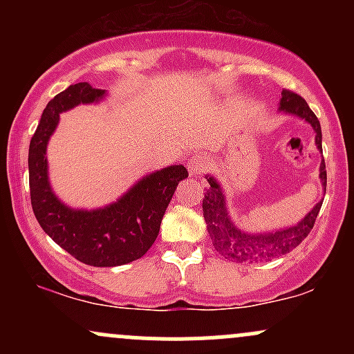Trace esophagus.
Segmentation results:
<instances>
[{"instance_id": "34e87169", "label": "esophagus", "mask_w": 354, "mask_h": 354, "mask_svg": "<svg viewBox=\"0 0 354 354\" xmlns=\"http://www.w3.org/2000/svg\"><path fill=\"white\" fill-rule=\"evenodd\" d=\"M209 158L206 156H194L193 160L188 161V171L191 176H200L209 168Z\"/></svg>"}]
</instances>
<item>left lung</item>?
Returning <instances> with one entry per match:
<instances>
[{"label": "left lung", "mask_w": 354, "mask_h": 354, "mask_svg": "<svg viewBox=\"0 0 354 354\" xmlns=\"http://www.w3.org/2000/svg\"><path fill=\"white\" fill-rule=\"evenodd\" d=\"M278 111L283 115L299 118L304 123L310 124L315 131L316 148L323 154L321 124L301 96L284 89L281 93V100H279ZM205 178L209 183V188L205 189V198H203V216H205L206 228H208L214 250L234 263L271 261L278 256L293 251L310 234L321 205H323V201L316 203L295 225L268 231H246L241 226H238L234 219L231 218L228 201H226V191L223 189L221 183L209 173ZM319 181L323 186V193H326V165H324V160H321L319 165Z\"/></svg>", "instance_id": "1"}]
</instances>
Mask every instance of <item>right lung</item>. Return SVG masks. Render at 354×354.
Here are the masks:
<instances>
[{
  "instance_id": "obj_1",
  "label": "right lung",
  "mask_w": 354,
  "mask_h": 354,
  "mask_svg": "<svg viewBox=\"0 0 354 354\" xmlns=\"http://www.w3.org/2000/svg\"><path fill=\"white\" fill-rule=\"evenodd\" d=\"M106 89L76 83L56 95L44 108L28 153L33 213L44 233L84 265L121 266L140 259L160 233L161 219L176 186L188 178L183 165L145 174L116 201L93 209L71 208L56 196L48 173L46 149L59 115L80 104L100 103Z\"/></svg>"
}]
</instances>
